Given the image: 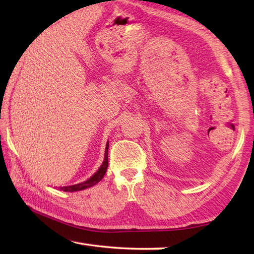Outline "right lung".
<instances>
[{
    "label": "right lung",
    "instance_id": "right-lung-1",
    "mask_svg": "<svg viewBox=\"0 0 254 254\" xmlns=\"http://www.w3.org/2000/svg\"><path fill=\"white\" fill-rule=\"evenodd\" d=\"M107 150H109V142L106 144L105 148V158L104 161H103V165L100 167V169L96 171L95 175H93L91 178L86 180L84 183L77 184V185H71V186H67V187H62L60 189H63L64 191H77V190H83V189L89 188L96 185L98 182H101L102 178L104 177V175L107 170V166H109V158H107Z\"/></svg>",
    "mask_w": 254,
    "mask_h": 254
}]
</instances>
